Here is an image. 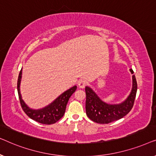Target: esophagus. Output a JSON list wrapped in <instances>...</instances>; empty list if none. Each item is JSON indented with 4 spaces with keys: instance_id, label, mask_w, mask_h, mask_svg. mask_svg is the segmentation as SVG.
Segmentation results:
<instances>
[{
    "instance_id": "34e87169",
    "label": "esophagus",
    "mask_w": 156,
    "mask_h": 156,
    "mask_svg": "<svg viewBox=\"0 0 156 156\" xmlns=\"http://www.w3.org/2000/svg\"><path fill=\"white\" fill-rule=\"evenodd\" d=\"M87 84V82L86 80H81L79 81L78 82V86L80 87V89H84L85 86H86Z\"/></svg>"
}]
</instances>
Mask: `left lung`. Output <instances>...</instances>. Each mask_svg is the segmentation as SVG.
<instances>
[{"instance_id":"left-lung-1","label":"left lung","mask_w":156,"mask_h":156,"mask_svg":"<svg viewBox=\"0 0 156 156\" xmlns=\"http://www.w3.org/2000/svg\"><path fill=\"white\" fill-rule=\"evenodd\" d=\"M132 74L133 71L130 69ZM133 85L126 99L120 104H109L102 101L90 87H85L86 114L91 121L98 123H108L119 120L129 114L133 108L137 92V82L135 75L132 76Z\"/></svg>"}]
</instances>
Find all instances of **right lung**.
Wrapping results in <instances>:
<instances>
[{"label": "right lung", "instance_id": "add662e5", "mask_svg": "<svg viewBox=\"0 0 156 156\" xmlns=\"http://www.w3.org/2000/svg\"><path fill=\"white\" fill-rule=\"evenodd\" d=\"M21 78H22V69L19 73L17 89H18V97L21 106L25 114L30 119L43 124H52L58 121L65 114L67 102L72 94L76 91V86L72 87V88L65 91L48 106L40 109L35 110L29 108L22 99L20 91Z\"/></svg>", "mask_w": 156, "mask_h": 156}]
</instances>
